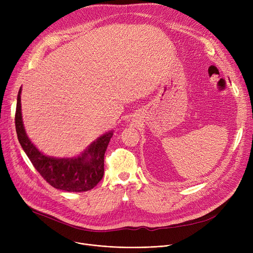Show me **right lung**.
I'll return each instance as SVG.
<instances>
[{"label":"right lung","instance_id":"add662e5","mask_svg":"<svg viewBox=\"0 0 253 253\" xmlns=\"http://www.w3.org/2000/svg\"><path fill=\"white\" fill-rule=\"evenodd\" d=\"M19 89L15 112V127L19 143L34 167L53 188L66 192H87L101 180L104 172V153L113 136L109 132L78 158L55 159L43 155L29 139L25 133L21 117Z\"/></svg>","mask_w":253,"mask_h":253}]
</instances>
